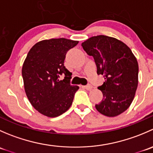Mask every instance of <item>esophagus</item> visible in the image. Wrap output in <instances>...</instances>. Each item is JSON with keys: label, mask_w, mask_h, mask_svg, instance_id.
<instances>
[{"label": "esophagus", "mask_w": 153, "mask_h": 153, "mask_svg": "<svg viewBox=\"0 0 153 153\" xmlns=\"http://www.w3.org/2000/svg\"><path fill=\"white\" fill-rule=\"evenodd\" d=\"M82 87H84V89H87V90H90V89H92V85H86V86H82Z\"/></svg>", "instance_id": "1"}]
</instances>
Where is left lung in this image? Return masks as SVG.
Instances as JSON below:
<instances>
[{
  "label": "left lung",
  "mask_w": 153,
  "mask_h": 153,
  "mask_svg": "<svg viewBox=\"0 0 153 153\" xmlns=\"http://www.w3.org/2000/svg\"><path fill=\"white\" fill-rule=\"evenodd\" d=\"M86 53L94 58L97 74L105 82L98 89L103 99L95 104L97 110L108 117L126 111L132 104L138 84V64L127 45L112 37L98 35L81 44Z\"/></svg>",
  "instance_id": "left-lung-1"
}]
</instances>
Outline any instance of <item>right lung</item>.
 Masks as SVG:
<instances>
[{"instance_id": "1", "label": "right lung", "mask_w": 153, "mask_h": 153, "mask_svg": "<svg viewBox=\"0 0 153 153\" xmlns=\"http://www.w3.org/2000/svg\"><path fill=\"white\" fill-rule=\"evenodd\" d=\"M78 44L67 38H52L36 43L30 49L22 67L24 90L32 106L49 118L67 111L79 89L71 85L72 73L64 63L66 54ZM65 75L60 80L59 76Z\"/></svg>"}]
</instances>
